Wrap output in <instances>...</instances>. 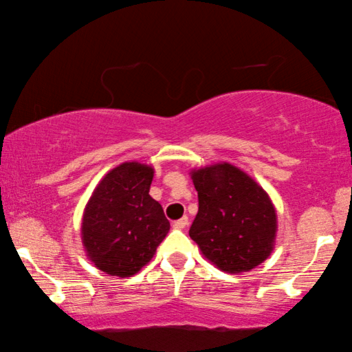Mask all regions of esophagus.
Wrapping results in <instances>:
<instances>
[{"label": "esophagus", "mask_w": 352, "mask_h": 352, "mask_svg": "<svg viewBox=\"0 0 352 352\" xmlns=\"http://www.w3.org/2000/svg\"><path fill=\"white\" fill-rule=\"evenodd\" d=\"M187 224H189V219H187V216H184V218L175 221V223H173V228H175V229H184Z\"/></svg>", "instance_id": "1"}]
</instances>
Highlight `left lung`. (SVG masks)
Masks as SVG:
<instances>
[{
    "instance_id": "8db88e82",
    "label": "left lung",
    "mask_w": 352,
    "mask_h": 352,
    "mask_svg": "<svg viewBox=\"0 0 352 352\" xmlns=\"http://www.w3.org/2000/svg\"><path fill=\"white\" fill-rule=\"evenodd\" d=\"M199 213L189 235L221 271L248 272L272 253L277 213L267 192L228 162L190 171Z\"/></svg>"
}]
</instances>
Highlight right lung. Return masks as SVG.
Returning <instances> with one entry per match:
<instances>
[{
	"mask_svg": "<svg viewBox=\"0 0 352 352\" xmlns=\"http://www.w3.org/2000/svg\"><path fill=\"white\" fill-rule=\"evenodd\" d=\"M152 179L151 165L124 162L96 186L81 221V242L99 271L131 277L151 261L166 237L170 221L148 195Z\"/></svg>",
	"mask_w": 352,
	"mask_h": 352,
	"instance_id": "add662e5",
	"label": "right lung"
}]
</instances>
